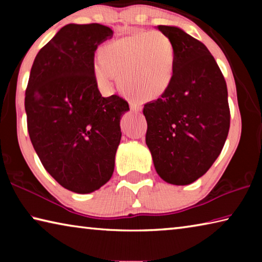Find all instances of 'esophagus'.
Here are the masks:
<instances>
[{"instance_id": "34e87169", "label": "esophagus", "mask_w": 262, "mask_h": 262, "mask_svg": "<svg viewBox=\"0 0 262 262\" xmlns=\"http://www.w3.org/2000/svg\"><path fill=\"white\" fill-rule=\"evenodd\" d=\"M129 106H130V110L133 111V112H140V111L142 110V106H141V104H139V103H134V101H133V103H130V104H129Z\"/></svg>"}]
</instances>
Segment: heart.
Wrapping results in <instances>:
<instances>
[{
  "label": "heart",
  "mask_w": 262,
  "mask_h": 262,
  "mask_svg": "<svg viewBox=\"0 0 262 262\" xmlns=\"http://www.w3.org/2000/svg\"><path fill=\"white\" fill-rule=\"evenodd\" d=\"M94 76L101 90H110L118 76L120 90L142 100L156 99L173 81L177 50L161 31H147L111 41L100 48Z\"/></svg>",
  "instance_id": "heart-1"
}]
</instances>
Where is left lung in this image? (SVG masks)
<instances>
[{"mask_svg":"<svg viewBox=\"0 0 262 262\" xmlns=\"http://www.w3.org/2000/svg\"><path fill=\"white\" fill-rule=\"evenodd\" d=\"M157 28L174 42L177 63L167 90L144 104L145 143L164 181L188 185L209 170L224 147L230 128L227 83L201 41L176 26Z\"/></svg>","mask_w":262,"mask_h":262,"instance_id":"obj_1","label":"left lung"}]
</instances>
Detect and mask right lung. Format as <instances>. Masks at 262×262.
I'll return each mask as SVG.
<instances>
[{"label": "right lung", "instance_id": "obj_1", "mask_svg": "<svg viewBox=\"0 0 262 262\" xmlns=\"http://www.w3.org/2000/svg\"><path fill=\"white\" fill-rule=\"evenodd\" d=\"M101 24H68L35 56L25 91L31 142L43 167L62 187L86 194L114 171L127 101L101 97L95 52L112 38Z\"/></svg>", "mask_w": 262, "mask_h": 262}]
</instances>
